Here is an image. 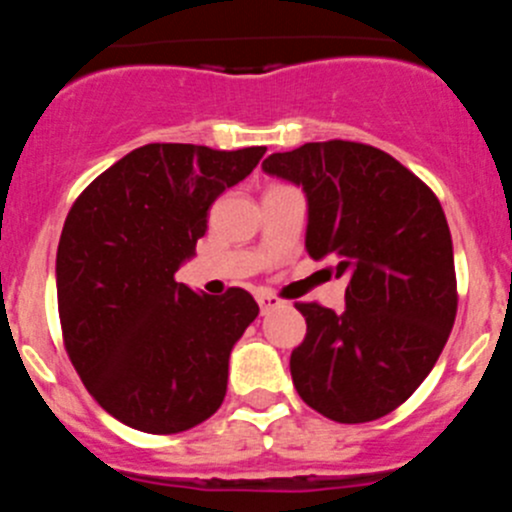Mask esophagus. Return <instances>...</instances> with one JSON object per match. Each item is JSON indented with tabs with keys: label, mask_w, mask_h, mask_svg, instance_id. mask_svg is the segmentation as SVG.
<instances>
[{
	"label": "esophagus",
	"mask_w": 512,
	"mask_h": 512,
	"mask_svg": "<svg viewBox=\"0 0 512 512\" xmlns=\"http://www.w3.org/2000/svg\"><path fill=\"white\" fill-rule=\"evenodd\" d=\"M256 300H259V307H261V312H266V310H271V307H279V305H282V300H279V297H274V295H266V292H261V295L256 297Z\"/></svg>",
	"instance_id": "esophagus-1"
}]
</instances>
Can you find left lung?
Wrapping results in <instances>:
<instances>
[{"label":"left lung","instance_id":"left-lung-1","mask_svg":"<svg viewBox=\"0 0 512 512\" xmlns=\"http://www.w3.org/2000/svg\"><path fill=\"white\" fill-rule=\"evenodd\" d=\"M261 166L305 189L307 253L333 256L348 279L343 312L295 305L307 323L289 359L297 395L336 423L392 413L428 377L456 318L441 202L390 153L354 140L305 143Z\"/></svg>","mask_w":512,"mask_h":512}]
</instances>
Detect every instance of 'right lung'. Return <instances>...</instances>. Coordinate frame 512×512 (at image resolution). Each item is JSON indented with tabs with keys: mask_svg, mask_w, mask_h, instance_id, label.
Instances as JSON below:
<instances>
[{
	"mask_svg": "<svg viewBox=\"0 0 512 512\" xmlns=\"http://www.w3.org/2000/svg\"><path fill=\"white\" fill-rule=\"evenodd\" d=\"M264 153L148 143L99 174L66 215L56 256L63 346L89 395L135 431H189L223 405L230 351L259 305L241 287L197 295L174 274L194 256L212 202Z\"/></svg>",
	"mask_w": 512,
	"mask_h": 512,
	"instance_id": "add662e5",
	"label": "right lung"
}]
</instances>
